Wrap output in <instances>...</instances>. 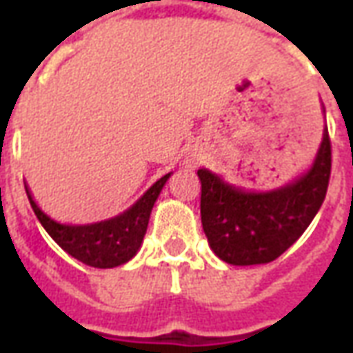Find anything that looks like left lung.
Wrapping results in <instances>:
<instances>
[{
  "label": "left lung",
  "instance_id": "1",
  "mask_svg": "<svg viewBox=\"0 0 353 353\" xmlns=\"http://www.w3.org/2000/svg\"><path fill=\"white\" fill-rule=\"evenodd\" d=\"M331 176L327 130L312 168L293 183L268 192H250L199 170L200 215L208 244L229 265H265L295 244L325 200Z\"/></svg>",
  "mask_w": 353,
  "mask_h": 353
}]
</instances>
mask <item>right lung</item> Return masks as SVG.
I'll list each match as a JSON object with an SVG mask.
<instances>
[{
  "mask_svg": "<svg viewBox=\"0 0 353 353\" xmlns=\"http://www.w3.org/2000/svg\"><path fill=\"white\" fill-rule=\"evenodd\" d=\"M170 174L162 176L141 199L117 217L92 225H62L43 214L28 191V200L34 208V214L50 238L65 253H70L81 263L94 268H113L124 265L136 255L145 236L149 215L162 187L168 181Z\"/></svg>",
  "mask_w": 353,
  "mask_h": 353,
  "instance_id": "obj_1",
  "label": "right lung"
}]
</instances>
